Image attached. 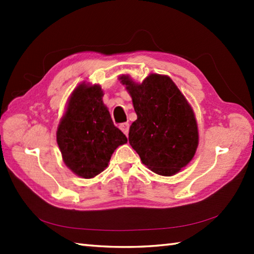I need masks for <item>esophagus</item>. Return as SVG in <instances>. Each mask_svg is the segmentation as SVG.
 Instances as JSON below:
<instances>
[{
    "label": "esophagus",
    "mask_w": 254,
    "mask_h": 254,
    "mask_svg": "<svg viewBox=\"0 0 254 254\" xmlns=\"http://www.w3.org/2000/svg\"><path fill=\"white\" fill-rule=\"evenodd\" d=\"M128 127H130V126H128V123L127 122V123H122L121 126H120V130H121L124 134L126 135H127V133H128Z\"/></svg>",
    "instance_id": "1"
}]
</instances>
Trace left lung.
Wrapping results in <instances>:
<instances>
[{
	"instance_id": "1",
	"label": "left lung",
	"mask_w": 254,
	"mask_h": 254,
	"mask_svg": "<svg viewBox=\"0 0 254 254\" xmlns=\"http://www.w3.org/2000/svg\"><path fill=\"white\" fill-rule=\"evenodd\" d=\"M126 85L137 119L131 124L128 142L154 174L174 176L194 158L198 127L192 107L167 75L150 74L142 83L128 75Z\"/></svg>"
}]
</instances>
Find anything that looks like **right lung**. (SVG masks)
Wrapping results in <instances>:
<instances>
[{"mask_svg":"<svg viewBox=\"0 0 254 254\" xmlns=\"http://www.w3.org/2000/svg\"><path fill=\"white\" fill-rule=\"evenodd\" d=\"M103 95L98 84L80 83L68 98L56 134L65 165L85 179L105 170L115 149L127 142L113 124Z\"/></svg>","mask_w":254,"mask_h":254,"instance_id":"right-lung-1","label":"right lung"}]
</instances>
